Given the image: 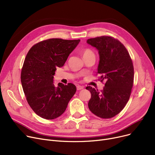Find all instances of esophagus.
Masks as SVG:
<instances>
[{
	"label": "esophagus",
	"mask_w": 155,
	"mask_h": 155,
	"mask_svg": "<svg viewBox=\"0 0 155 155\" xmlns=\"http://www.w3.org/2000/svg\"><path fill=\"white\" fill-rule=\"evenodd\" d=\"M84 88V87L81 86V85H77V89L78 91H80V90H82V89Z\"/></svg>",
	"instance_id": "obj_1"
}]
</instances>
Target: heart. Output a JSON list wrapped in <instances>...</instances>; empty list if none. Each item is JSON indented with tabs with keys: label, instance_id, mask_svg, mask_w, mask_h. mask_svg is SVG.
Returning <instances> with one entry per match:
<instances>
[{
	"label": "heart",
	"instance_id": "heart-1",
	"mask_svg": "<svg viewBox=\"0 0 155 155\" xmlns=\"http://www.w3.org/2000/svg\"><path fill=\"white\" fill-rule=\"evenodd\" d=\"M90 53H92L91 50H89V49H85V50H84L83 51V56H84L85 54H87Z\"/></svg>",
	"mask_w": 155,
	"mask_h": 155
}]
</instances>
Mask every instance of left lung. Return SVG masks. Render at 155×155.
Segmentation results:
<instances>
[{"instance_id":"obj_1","label":"left lung","mask_w":155,"mask_h":155,"mask_svg":"<svg viewBox=\"0 0 155 155\" xmlns=\"http://www.w3.org/2000/svg\"><path fill=\"white\" fill-rule=\"evenodd\" d=\"M87 43L99 51L97 73L101 75V82L105 81L101 92L91 86L86 87L91 93L88 106L97 116L109 119L118 114L129 99L134 80L133 61L125 46L112 37L91 38Z\"/></svg>"}]
</instances>
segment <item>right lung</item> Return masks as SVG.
I'll use <instances>...</instances> for the list:
<instances>
[{
  "label": "right lung",
  "instance_id": "1",
  "mask_svg": "<svg viewBox=\"0 0 155 155\" xmlns=\"http://www.w3.org/2000/svg\"><path fill=\"white\" fill-rule=\"evenodd\" d=\"M80 41L49 39L35 45L28 51L21 70V84L29 106L41 117L54 119L60 116L75 94V85L59 83L56 86L53 76Z\"/></svg>",
  "mask_w": 155,
  "mask_h": 155
}]
</instances>
